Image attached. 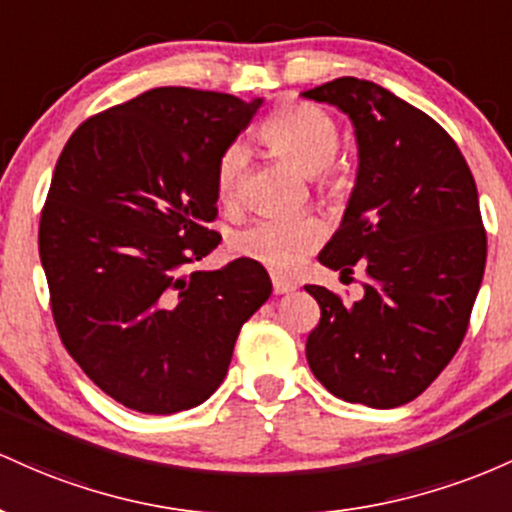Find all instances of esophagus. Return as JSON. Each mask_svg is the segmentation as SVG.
Instances as JSON below:
<instances>
[{"mask_svg":"<svg viewBox=\"0 0 512 512\" xmlns=\"http://www.w3.org/2000/svg\"><path fill=\"white\" fill-rule=\"evenodd\" d=\"M295 283H290V280L285 278H278V275H273V292L275 295H287V292L295 290Z\"/></svg>","mask_w":512,"mask_h":512,"instance_id":"1","label":"esophagus"}]
</instances>
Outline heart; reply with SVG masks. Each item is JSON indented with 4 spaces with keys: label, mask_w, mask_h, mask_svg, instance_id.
<instances>
[{
    "label": "heart",
    "mask_w": 512,
    "mask_h": 512,
    "mask_svg": "<svg viewBox=\"0 0 512 512\" xmlns=\"http://www.w3.org/2000/svg\"><path fill=\"white\" fill-rule=\"evenodd\" d=\"M261 140L273 152L295 164L302 174L317 176L338 152V128L331 116L309 103H285L275 108L261 125ZM249 149L232 142L217 159L215 191L222 203H237L246 181ZM338 176H324L321 188L341 191ZM324 239V225L312 215H263L241 227L232 239V251L241 258L261 263L273 273H295L304 258Z\"/></svg>",
    "instance_id": "obj_1"
}]
</instances>
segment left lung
Segmentation results:
<instances>
[{
	"label": "left lung",
	"mask_w": 512,
	"mask_h": 512,
	"mask_svg": "<svg viewBox=\"0 0 512 512\" xmlns=\"http://www.w3.org/2000/svg\"><path fill=\"white\" fill-rule=\"evenodd\" d=\"M302 96L346 113L358 142L353 193L319 261L367 271L353 304L304 285L321 309L307 363L338 399L394 409L426 392L467 333L486 266L474 176L433 118L380 84L341 77Z\"/></svg>",
	"instance_id": "1"
}]
</instances>
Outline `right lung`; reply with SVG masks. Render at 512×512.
<instances>
[{
  "instance_id": "right-lung-1",
  "label": "right lung",
  "mask_w": 512,
  "mask_h": 512,
  "mask_svg": "<svg viewBox=\"0 0 512 512\" xmlns=\"http://www.w3.org/2000/svg\"><path fill=\"white\" fill-rule=\"evenodd\" d=\"M263 99L159 86L84 120L57 159L38 249L67 353L132 411L212 396L244 321L271 297L261 263L191 271L220 244L217 159Z\"/></svg>"
}]
</instances>
